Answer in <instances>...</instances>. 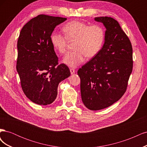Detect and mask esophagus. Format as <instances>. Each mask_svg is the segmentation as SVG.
<instances>
[{"instance_id":"obj_1","label":"esophagus","mask_w":147,"mask_h":147,"mask_svg":"<svg viewBox=\"0 0 147 147\" xmlns=\"http://www.w3.org/2000/svg\"><path fill=\"white\" fill-rule=\"evenodd\" d=\"M70 71L71 74H74L75 72V70L74 69H70Z\"/></svg>"}]
</instances>
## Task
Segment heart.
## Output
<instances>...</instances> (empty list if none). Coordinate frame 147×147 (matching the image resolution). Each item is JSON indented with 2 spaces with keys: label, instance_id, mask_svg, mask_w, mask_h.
<instances>
[{
  "label": "heart",
  "instance_id": "obj_1",
  "mask_svg": "<svg viewBox=\"0 0 147 147\" xmlns=\"http://www.w3.org/2000/svg\"><path fill=\"white\" fill-rule=\"evenodd\" d=\"M64 35L53 32L51 42L56 50L63 54L67 50L69 40H74L75 50L69 51L63 58V63L70 67L75 68L88 58H92L99 54L103 47L105 34L102 26L88 24L80 21H72L63 28Z\"/></svg>",
  "mask_w": 147,
  "mask_h": 147
}]
</instances>
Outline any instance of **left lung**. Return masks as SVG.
Returning a JSON list of instances; mask_svg holds the SVG:
<instances>
[{
	"instance_id": "1",
	"label": "left lung",
	"mask_w": 147,
	"mask_h": 147,
	"mask_svg": "<svg viewBox=\"0 0 147 147\" xmlns=\"http://www.w3.org/2000/svg\"><path fill=\"white\" fill-rule=\"evenodd\" d=\"M106 28L101 51L78 70L82 99L91 110L112 105L125 93L132 71V47L118 22L111 17H96Z\"/></svg>"
}]
</instances>
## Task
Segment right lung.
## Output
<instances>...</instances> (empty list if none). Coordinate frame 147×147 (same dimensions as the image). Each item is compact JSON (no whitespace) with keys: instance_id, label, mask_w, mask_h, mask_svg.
Listing matches in <instances>:
<instances>
[{"instance_id":"1","label":"right lung","mask_w":147,"mask_h":147,"mask_svg":"<svg viewBox=\"0 0 147 147\" xmlns=\"http://www.w3.org/2000/svg\"><path fill=\"white\" fill-rule=\"evenodd\" d=\"M66 18L39 15L22 28L17 43L16 70L26 97L38 105L50 104L59 83L70 75L69 67L59 64L51 35Z\"/></svg>"}]
</instances>
